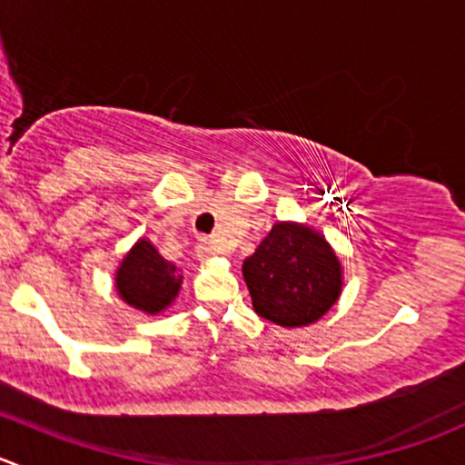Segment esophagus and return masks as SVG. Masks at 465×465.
Wrapping results in <instances>:
<instances>
[{
    "label": "esophagus",
    "mask_w": 465,
    "mask_h": 465,
    "mask_svg": "<svg viewBox=\"0 0 465 465\" xmlns=\"http://www.w3.org/2000/svg\"><path fill=\"white\" fill-rule=\"evenodd\" d=\"M213 254H218L213 241H209V238H206V241H202L200 242V256H202V259H209V256H213Z\"/></svg>",
    "instance_id": "34e87169"
}]
</instances>
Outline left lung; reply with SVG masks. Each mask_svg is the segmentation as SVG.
I'll use <instances>...</instances> for the list:
<instances>
[{
	"label": "left lung",
	"instance_id": "1",
	"mask_svg": "<svg viewBox=\"0 0 465 465\" xmlns=\"http://www.w3.org/2000/svg\"><path fill=\"white\" fill-rule=\"evenodd\" d=\"M252 304L282 327H304L322 318L341 295V263L320 233L277 223L242 263Z\"/></svg>",
	"mask_w": 465,
	"mask_h": 465
}]
</instances>
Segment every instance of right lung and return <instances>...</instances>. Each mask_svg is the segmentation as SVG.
Returning <instances> with one entry per match:
<instances>
[{"label": "right lung", "mask_w": 465, "mask_h": 465, "mask_svg": "<svg viewBox=\"0 0 465 465\" xmlns=\"http://www.w3.org/2000/svg\"><path fill=\"white\" fill-rule=\"evenodd\" d=\"M118 292L127 304L145 313H159L177 297L182 274L156 252L150 241H138L118 270Z\"/></svg>", "instance_id": "obj_1"}]
</instances>
